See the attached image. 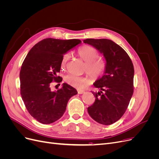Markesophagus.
<instances>
[{
	"label": "esophagus",
	"mask_w": 159,
	"mask_h": 159,
	"mask_svg": "<svg viewBox=\"0 0 159 159\" xmlns=\"http://www.w3.org/2000/svg\"><path fill=\"white\" fill-rule=\"evenodd\" d=\"M85 92V91H84V90H78V93H79V94H82V93H84Z\"/></svg>",
	"instance_id": "34e87169"
}]
</instances>
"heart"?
Here are the masks:
<instances>
[{"label": "heart", "mask_w": 159, "mask_h": 159, "mask_svg": "<svg viewBox=\"0 0 159 159\" xmlns=\"http://www.w3.org/2000/svg\"><path fill=\"white\" fill-rule=\"evenodd\" d=\"M78 56L85 61L84 70L88 72L91 77L98 78L102 75L105 70V62L100 57H98V52L95 48L85 45L80 47L78 50ZM70 59V54L66 53L61 58V64L64 68ZM64 80L66 82L72 87L77 89H84L89 84L92 80L89 77H80L71 74L65 76Z\"/></svg>", "instance_id": "1"}]
</instances>
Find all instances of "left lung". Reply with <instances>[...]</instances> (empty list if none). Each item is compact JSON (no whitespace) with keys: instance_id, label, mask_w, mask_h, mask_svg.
<instances>
[{"instance_id":"1","label":"left lung","mask_w":159,"mask_h":159,"mask_svg":"<svg viewBox=\"0 0 159 159\" xmlns=\"http://www.w3.org/2000/svg\"><path fill=\"white\" fill-rule=\"evenodd\" d=\"M103 54L106 64L104 75L93 84L98 92L94 103L88 108L96 122L108 125L116 122L125 112L133 93L134 67L127 52L108 39L84 40Z\"/></svg>"}]
</instances>
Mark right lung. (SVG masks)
Masks as SVG:
<instances>
[{
	"label": "right lung",
	"mask_w": 159,
	"mask_h": 159,
	"mask_svg": "<svg viewBox=\"0 0 159 159\" xmlns=\"http://www.w3.org/2000/svg\"><path fill=\"white\" fill-rule=\"evenodd\" d=\"M81 43L78 39L46 38L32 48L23 61L20 71L22 98L28 111L42 124L61 118L70 98L78 93L66 83L56 91H52L50 86L52 81H62L57 74L64 54Z\"/></svg>",
	"instance_id": "1"
}]
</instances>
